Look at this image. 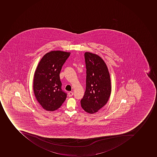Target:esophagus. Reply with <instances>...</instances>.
Listing matches in <instances>:
<instances>
[{"instance_id":"esophagus-1","label":"esophagus","mask_w":157,"mask_h":157,"mask_svg":"<svg viewBox=\"0 0 157 157\" xmlns=\"http://www.w3.org/2000/svg\"><path fill=\"white\" fill-rule=\"evenodd\" d=\"M74 95V93L73 92H71V91H70V92H68V95H69V97H71V96H73Z\"/></svg>"}]
</instances>
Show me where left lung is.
<instances>
[{"mask_svg":"<svg viewBox=\"0 0 157 157\" xmlns=\"http://www.w3.org/2000/svg\"><path fill=\"white\" fill-rule=\"evenodd\" d=\"M86 90L80 101L83 110L94 114L104 106L111 92L110 77L105 63L97 55L86 52Z\"/></svg>","mask_w":157,"mask_h":157,"instance_id":"left-lung-1","label":"left lung"}]
</instances>
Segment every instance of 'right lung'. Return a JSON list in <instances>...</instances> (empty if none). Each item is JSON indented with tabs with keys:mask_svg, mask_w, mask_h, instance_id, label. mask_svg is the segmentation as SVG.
I'll return each instance as SVG.
<instances>
[{
	"mask_svg": "<svg viewBox=\"0 0 157 157\" xmlns=\"http://www.w3.org/2000/svg\"><path fill=\"white\" fill-rule=\"evenodd\" d=\"M70 52L53 51L40 61L33 80V90L37 101L46 110L58 109L65 101L67 94L61 88L59 73Z\"/></svg>",
	"mask_w": 157,
	"mask_h": 157,
	"instance_id": "add662e5",
	"label": "right lung"
}]
</instances>
